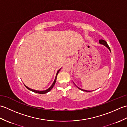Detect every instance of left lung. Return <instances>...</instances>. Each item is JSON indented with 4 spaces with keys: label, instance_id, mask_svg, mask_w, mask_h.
<instances>
[{
    "label": "left lung",
    "instance_id": "1",
    "mask_svg": "<svg viewBox=\"0 0 127 127\" xmlns=\"http://www.w3.org/2000/svg\"><path fill=\"white\" fill-rule=\"evenodd\" d=\"M99 43H100V44H102V45H104V46H105L107 47V48H109V50L110 51V52H111V50H110V47L109 46V45H107V44L106 41H105V40H99ZM77 88H79V89H80V90H82V91H85V92H91V91H86V90H82V89H81V88H79V87H77Z\"/></svg>",
    "mask_w": 127,
    "mask_h": 127
}]
</instances>
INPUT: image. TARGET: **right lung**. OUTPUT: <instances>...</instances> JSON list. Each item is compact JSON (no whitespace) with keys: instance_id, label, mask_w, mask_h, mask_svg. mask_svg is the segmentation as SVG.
Returning <instances> with one entry per match:
<instances>
[{"instance_id":"obj_1","label":"right lung","mask_w":127,"mask_h":127,"mask_svg":"<svg viewBox=\"0 0 127 127\" xmlns=\"http://www.w3.org/2000/svg\"><path fill=\"white\" fill-rule=\"evenodd\" d=\"M59 70H60V69H59V70L57 71V74H56V78H55V81H54L53 83H52V86H51V87H50L49 88L47 89V90H45V91H36V90H33V89H31V88H28V87H27V86H26V88H28V89L29 90H30V91H33V92H35V93H39V94H45V93H47V92H49V91H50L51 90H52V88H53V86H54V85H55V83H56V81L57 76V75H58V72H59Z\"/></svg>"}]
</instances>
